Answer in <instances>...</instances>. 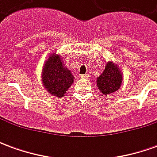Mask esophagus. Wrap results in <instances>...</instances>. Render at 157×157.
<instances>
[{"instance_id":"esophagus-1","label":"esophagus","mask_w":157,"mask_h":157,"mask_svg":"<svg viewBox=\"0 0 157 157\" xmlns=\"http://www.w3.org/2000/svg\"><path fill=\"white\" fill-rule=\"evenodd\" d=\"M81 77H82V78L87 79L88 78V74H84V75H81Z\"/></svg>"}]
</instances>
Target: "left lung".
<instances>
[{
    "instance_id": "left-lung-1",
    "label": "left lung",
    "mask_w": 157,
    "mask_h": 157,
    "mask_svg": "<svg viewBox=\"0 0 157 157\" xmlns=\"http://www.w3.org/2000/svg\"><path fill=\"white\" fill-rule=\"evenodd\" d=\"M123 81V75L120 69L116 64L109 61L105 69L97 78V86L103 95L111 94L120 88Z\"/></svg>"
}]
</instances>
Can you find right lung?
I'll return each instance as SVG.
<instances>
[{
    "label": "right lung",
    "instance_id": "add662e5",
    "mask_svg": "<svg viewBox=\"0 0 157 157\" xmlns=\"http://www.w3.org/2000/svg\"><path fill=\"white\" fill-rule=\"evenodd\" d=\"M56 53L49 55L42 71V83L46 91L57 98H63L74 82V75Z\"/></svg>",
    "mask_w": 157,
    "mask_h": 157
}]
</instances>
